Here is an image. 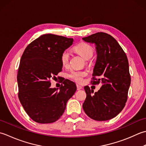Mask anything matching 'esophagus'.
Listing matches in <instances>:
<instances>
[{
	"label": "esophagus",
	"instance_id": "34e87169",
	"mask_svg": "<svg viewBox=\"0 0 146 146\" xmlns=\"http://www.w3.org/2000/svg\"><path fill=\"white\" fill-rule=\"evenodd\" d=\"M82 88V87L81 86L78 85V84L77 85V90H81Z\"/></svg>",
	"mask_w": 146,
	"mask_h": 146
}]
</instances>
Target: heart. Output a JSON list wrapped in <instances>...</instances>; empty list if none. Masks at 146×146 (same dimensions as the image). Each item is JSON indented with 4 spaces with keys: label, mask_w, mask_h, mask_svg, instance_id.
Listing matches in <instances>:
<instances>
[{
    "label": "heart",
    "mask_w": 146,
    "mask_h": 146,
    "mask_svg": "<svg viewBox=\"0 0 146 146\" xmlns=\"http://www.w3.org/2000/svg\"><path fill=\"white\" fill-rule=\"evenodd\" d=\"M74 51L82 56L85 60L90 59L94 54V50L88 44L85 43H81L74 46ZM70 55L67 50L62 52L60 55V62L64 67H67L69 64ZM87 75V72L83 70H73L71 72L69 77L73 81L77 83H81L83 81V77Z\"/></svg>",
    "instance_id": "1"
}]
</instances>
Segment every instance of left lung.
Returning a JSON list of instances; mask_svg holds the SVG:
<instances>
[{"label":"left lung","mask_w":146,"mask_h":146,"mask_svg":"<svg viewBox=\"0 0 146 146\" xmlns=\"http://www.w3.org/2000/svg\"><path fill=\"white\" fill-rule=\"evenodd\" d=\"M82 40L96 46L97 58L91 83H102L94 94V91L85 86L83 110L94 120H110L120 113L127 100L131 79L127 55L117 40L105 33H96Z\"/></svg>","instance_id":"1"}]
</instances>
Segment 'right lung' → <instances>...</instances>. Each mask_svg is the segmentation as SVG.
Instances as JSON below:
<instances>
[{
  "mask_svg": "<svg viewBox=\"0 0 146 146\" xmlns=\"http://www.w3.org/2000/svg\"><path fill=\"white\" fill-rule=\"evenodd\" d=\"M73 38L52 34L41 36L29 44L20 60L17 80L21 103L33 120L55 122L65 110L67 101L76 91L68 79L60 88H51L50 79L62 71L60 55L73 43Z\"/></svg>",
  "mask_w": 146,
  "mask_h": 146,
  "instance_id": "add662e5",
  "label": "right lung"
}]
</instances>
